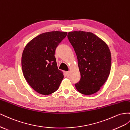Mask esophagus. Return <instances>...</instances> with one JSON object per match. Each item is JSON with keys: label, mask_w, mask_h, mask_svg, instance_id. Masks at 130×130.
Returning a JSON list of instances; mask_svg holds the SVG:
<instances>
[{"label": "esophagus", "mask_w": 130, "mask_h": 130, "mask_svg": "<svg viewBox=\"0 0 130 130\" xmlns=\"http://www.w3.org/2000/svg\"><path fill=\"white\" fill-rule=\"evenodd\" d=\"M65 73H66V75L67 76H70V71H66L65 72Z\"/></svg>", "instance_id": "esophagus-1"}]
</instances>
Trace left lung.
Here are the masks:
<instances>
[{
  "label": "left lung",
  "mask_w": 130,
  "mask_h": 130,
  "mask_svg": "<svg viewBox=\"0 0 130 130\" xmlns=\"http://www.w3.org/2000/svg\"><path fill=\"white\" fill-rule=\"evenodd\" d=\"M68 38L77 55L80 79L75 84L80 93L89 95L98 92L106 82L111 68L108 46L93 33L69 32Z\"/></svg>",
  "instance_id": "8db88e82"
}]
</instances>
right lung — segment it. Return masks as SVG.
<instances>
[{
	"mask_svg": "<svg viewBox=\"0 0 130 130\" xmlns=\"http://www.w3.org/2000/svg\"><path fill=\"white\" fill-rule=\"evenodd\" d=\"M66 35V32L58 31L42 33L31 40L23 50L22 69L24 77L40 94L47 95L57 91L64 78L54 54Z\"/></svg>",
	"mask_w": 130,
	"mask_h": 130,
	"instance_id": "1",
	"label": "right lung"
}]
</instances>
